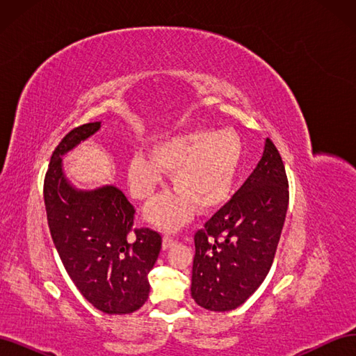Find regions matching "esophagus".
Segmentation results:
<instances>
[{"instance_id": "34e87169", "label": "esophagus", "mask_w": 356, "mask_h": 356, "mask_svg": "<svg viewBox=\"0 0 356 356\" xmlns=\"http://www.w3.org/2000/svg\"><path fill=\"white\" fill-rule=\"evenodd\" d=\"M177 241L174 239V238H170V236H165L163 238V242H161V248H163V250L166 251V250H169V248L174 245Z\"/></svg>"}]
</instances>
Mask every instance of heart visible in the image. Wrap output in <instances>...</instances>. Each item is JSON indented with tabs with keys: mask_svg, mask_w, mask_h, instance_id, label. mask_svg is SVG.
Instances as JSON below:
<instances>
[{
	"mask_svg": "<svg viewBox=\"0 0 356 356\" xmlns=\"http://www.w3.org/2000/svg\"><path fill=\"white\" fill-rule=\"evenodd\" d=\"M149 156L132 157L129 187L138 200H149L163 182L161 172L172 174L177 193L156 200L145 217L156 227L174 232L191 220L196 208L208 213L227 200L242 163V143L229 129H196L159 139Z\"/></svg>",
	"mask_w": 356,
	"mask_h": 356,
	"instance_id": "obj_1",
	"label": "heart"
}]
</instances>
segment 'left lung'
<instances>
[{"label":"left lung","mask_w":356,"mask_h":356,"mask_svg":"<svg viewBox=\"0 0 356 356\" xmlns=\"http://www.w3.org/2000/svg\"><path fill=\"white\" fill-rule=\"evenodd\" d=\"M286 209L285 166L267 138L252 174L195 236L191 297L199 306L229 312L255 293L272 267Z\"/></svg>","instance_id":"8db88e82"}]
</instances>
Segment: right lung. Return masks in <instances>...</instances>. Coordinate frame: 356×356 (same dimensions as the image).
<instances>
[{
  "label": "right lung",
  "instance_id": "obj_1",
  "mask_svg": "<svg viewBox=\"0 0 356 356\" xmlns=\"http://www.w3.org/2000/svg\"><path fill=\"white\" fill-rule=\"evenodd\" d=\"M99 129L101 122L83 124L59 143L44 179V204L53 243L74 285L104 314L126 315L148 298L161 238L149 229L132 230L135 209L118 187L84 190L65 175L62 157Z\"/></svg>",
  "mask_w": 356,
  "mask_h": 356
}]
</instances>
